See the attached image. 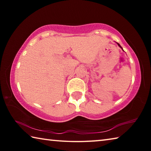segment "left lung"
<instances>
[{"label": "left lung", "mask_w": 151, "mask_h": 151, "mask_svg": "<svg viewBox=\"0 0 151 151\" xmlns=\"http://www.w3.org/2000/svg\"><path fill=\"white\" fill-rule=\"evenodd\" d=\"M116 43H117V42H116ZM117 45H118V46H119V47H120V48H121V49H122V50H123V49H122V47H121V45H119V43H117Z\"/></svg>", "instance_id": "8db88e82"}]
</instances>
